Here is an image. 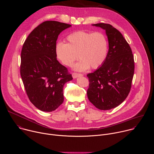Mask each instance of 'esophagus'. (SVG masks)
<instances>
[{
	"label": "esophagus",
	"mask_w": 154,
	"mask_h": 154,
	"mask_svg": "<svg viewBox=\"0 0 154 154\" xmlns=\"http://www.w3.org/2000/svg\"><path fill=\"white\" fill-rule=\"evenodd\" d=\"M72 77H73L74 79H75V78H77V77L83 76V74H79V73H76V72H72Z\"/></svg>",
	"instance_id": "esophagus-1"
}]
</instances>
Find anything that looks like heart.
<instances>
[{"instance_id": "1", "label": "heart", "mask_w": 154, "mask_h": 154, "mask_svg": "<svg viewBox=\"0 0 154 154\" xmlns=\"http://www.w3.org/2000/svg\"><path fill=\"white\" fill-rule=\"evenodd\" d=\"M66 42L57 44L56 56L66 66H71L79 57L80 60L74 66L77 71H83L90 66L98 68L106 58L108 41L102 32H75L66 36Z\"/></svg>"}]
</instances>
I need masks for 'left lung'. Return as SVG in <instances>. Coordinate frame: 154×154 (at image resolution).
Instances as JSON below:
<instances>
[{"mask_svg":"<svg viewBox=\"0 0 154 154\" xmlns=\"http://www.w3.org/2000/svg\"><path fill=\"white\" fill-rule=\"evenodd\" d=\"M93 26L105 30L109 49L101 66L87 74L90 82L87 96L96 108L108 110L118 106L128 96L134 74V58L119 30L108 24Z\"/></svg>","mask_w":154,"mask_h":154,"instance_id":"8db88e82","label":"left lung"}]
</instances>
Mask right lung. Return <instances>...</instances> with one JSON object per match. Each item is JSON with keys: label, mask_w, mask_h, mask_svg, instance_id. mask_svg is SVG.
<instances>
[{"label": "right lung", "mask_w": 154, "mask_h": 154, "mask_svg": "<svg viewBox=\"0 0 154 154\" xmlns=\"http://www.w3.org/2000/svg\"><path fill=\"white\" fill-rule=\"evenodd\" d=\"M70 24L43 22L25 41L20 55V73L30 101L39 109L50 112L63 102V86L72 80L68 69L57 60L59 34Z\"/></svg>", "instance_id": "add662e5"}]
</instances>
